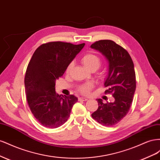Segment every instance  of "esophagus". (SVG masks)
Instances as JSON below:
<instances>
[{"mask_svg": "<svg viewBox=\"0 0 160 160\" xmlns=\"http://www.w3.org/2000/svg\"><path fill=\"white\" fill-rule=\"evenodd\" d=\"M88 99H87V98H79V101H88Z\"/></svg>", "mask_w": 160, "mask_h": 160, "instance_id": "34e87169", "label": "esophagus"}]
</instances>
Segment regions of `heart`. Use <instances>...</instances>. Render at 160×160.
<instances>
[{"mask_svg": "<svg viewBox=\"0 0 160 160\" xmlns=\"http://www.w3.org/2000/svg\"><path fill=\"white\" fill-rule=\"evenodd\" d=\"M81 62L86 68L90 71L97 70L101 64V61L100 58L98 55L93 54V53H87V54L84 55L81 57ZM72 66H73V63H72V62H71L67 67L66 72H69ZM93 87V83L88 82V83L80 85L78 89L81 93L83 94H88L89 93Z\"/></svg>", "mask_w": 160, "mask_h": 160, "instance_id": "b5f03b06", "label": "heart"}]
</instances>
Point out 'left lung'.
<instances>
[{
  "label": "left lung",
  "mask_w": 160,
  "mask_h": 160,
  "mask_svg": "<svg viewBox=\"0 0 160 160\" xmlns=\"http://www.w3.org/2000/svg\"><path fill=\"white\" fill-rule=\"evenodd\" d=\"M106 57L109 62V72L104 85L105 93H111L114 102L103 103L98 99V109L92 118L104 126L118 124L129 111L136 88L134 65L128 52L111 40H100L91 45Z\"/></svg>",
  "instance_id": "left-lung-1"
}]
</instances>
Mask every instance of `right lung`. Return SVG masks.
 <instances>
[{
  "instance_id": "add662e5",
  "label": "right lung",
  "mask_w": 160,
  "mask_h": 160,
  "mask_svg": "<svg viewBox=\"0 0 160 160\" xmlns=\"http://www.w3.org/2000/svg\"><path fill=\"white\" fill-rule=\"evenodd\" d=\"M85 46L61 41L38 47L27 66L25 77L27 100L32 113L42 126L57 128L69 119L77 101L73 95L63 97L55 92V81Z\"/></svg>"
}]
</instances>
